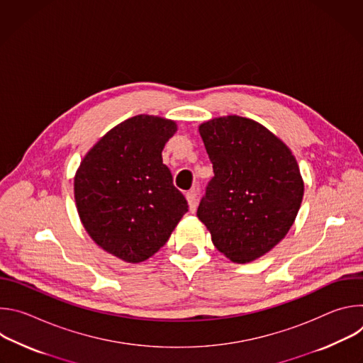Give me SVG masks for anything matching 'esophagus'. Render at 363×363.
<instances>
[{
  "label": "esophagus",
  "mask_w": 363,
  "mask_h": 363,
  "mask_svg": "<svg viewBox=\"0 0 363 363\" xmlns=\"http://www.w3.org/2000/svg\"><path fill=\"white\" fill-rule=\"evenodd\" d=\"M186 201H188V205H189V211L191 213H195L196 211V192L195 191H189L186 192Z\"/></svg>",
  "instance_id": "obj_1"
}]
</instances>
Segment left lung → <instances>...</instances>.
<instances>
[{
  "instance_id": "1",
  "label": "left lung",
  "mask_w": 363,
  "mask_h": 363,
  "mask_svg": "<svg viewBox=\"0 0 363 363\" xmlns=\"http://www.w3.org/2000/svg\"><path fill=\"white\" fill-rule=\"evenodd\" d=\"M214 178L196 216L217 250L245 264L274 248L293 225L304 182L290 147L273 132L237 115L198 126Z\"/></svg>"
}]
</instances>
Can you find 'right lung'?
<instances>
[{
	"mask_svg": "<svg viewBox=\"0 0 363 363\" xmlns=\"http://www.w3.org/2000/svg\"><path fill=\"white\" fill-rule=\"evenodd\" d=\"M175 121L138 115L103 135L74 175V199L90 238L126 263L160 251L188 211L162 162Z\"/></svg>",
	"mask_w": 363,
	"mask_h": 363,
	"instance_id": "obj_1",
	"label": "right lung"
}]
</instances>
